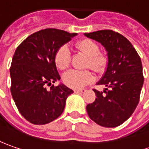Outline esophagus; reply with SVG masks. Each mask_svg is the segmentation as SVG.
<instances>
[{
	"mask_svg": "<svg viewBox=\"0 0 149 149\" xmlns=\"http://www.w3.org/2000/svg\"><path fill=\"white\" fill-rule=\"evenodd\" d=\"M86 90H85V89H81V90H75L74 92L75 93H84V92H86Z\"/></svg>",
	"mask_w": 149,
	"mask_h": 149,
	"instance_id": "obj_1",
	"label": "esophagus"
}]
</instances>
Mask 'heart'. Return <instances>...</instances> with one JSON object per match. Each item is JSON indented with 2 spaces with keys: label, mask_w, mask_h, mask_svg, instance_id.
Listing matches in <instances>:
<instances>
[{
  "label": "heart",
  "mask_w": 149,
  "mask_h": 149,
  "mask_svg": "<svg viewBox=\"0 0 149 149\" xmlns=\"http://www.w3.org/2000/svg\"><path fill=\"white\" fill-rule=\"evenodd\" d=\"M76 48L88 57L86 67H90L96 72H104L108 64L107 55L99 53V47L95 42L90 39H82L76 44ZM71 61L69 49L67 46L60 47L54 56V62L57 68L64 70L69 67ZM63 79L68 86L74 89H79L91 82L94 76L90 71H79L72 69L65 72Z\"/></svg>",
  "instance_id": "heart-1"
}]
</instances>
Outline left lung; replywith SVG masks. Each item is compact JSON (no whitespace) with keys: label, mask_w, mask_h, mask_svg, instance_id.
I'll list each match as a JSON object with an SVG mask.
<instances>
[{"label":"left lung","mask_w":149,"mask_h":149,"mask_svg":"<svg viewBox=\"0 0 149 149\" xmlns=\"http://www.w3.org/2000/svg\"><path fill=\"white\" fill-rule=\"evenodd\" d=\"M84 35L100 43L108 57L105 73L96 83L106 88L103 91L93 90L96 98L86 105L87 114L99 125L117 127L132 116L139 104L143 84L141 59L130 42L113 30Z\"/></svg>","instance_id":"8db88e82"}]
</instances>
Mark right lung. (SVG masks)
Returning <instances> with one entry per match:
<instances>
[{"instance_id": "right-lung-1", "label": "right lung", "mask_w": 149, "mask_h": 149, "mask_svg": "<svg viewBox=\"0 0 149 149\" xmlns=\"http://www.w3.org/2000/svg\"><path fill=\"white\" fill-rule=\"evenodd\" d=\"M77 35L45 29L27 37L15 52L10 69L11 95L19 113L33 125L56 120L63 112L68 96L73 93L63 83L51 85L61 78L54 62L56 52Z\"/></svg>"}]
</instances>
